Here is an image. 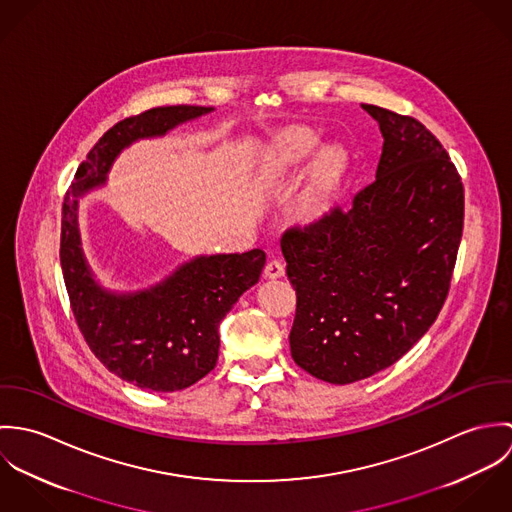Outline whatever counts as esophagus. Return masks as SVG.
Wrapping results in <instances>:
<instances>
[{
    "label": "esophagus",
    "instance_id": "34e87169",
    "mask_svg": "<svg viewBox=\"0 0 512 512\" xmlns=\"http://www.w3.org/2000/svg\"><path fill=\"white\" fill-rule=\"evenodd\" d=\"M284 274H286V270H284V266H282L280 260H270V262L266 264V268H264V276L270 278V280L282 278Z\"/></svg>",
    "mask_w": 512,
    "mask_h": 512
}]
</instances>
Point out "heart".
<instances>
[{"label": "heart", "mask_w": 512, "mask_h": 512, "mask_svg": "<svg viewBox=\"0 0 512 512\" xmlns=\"http://www.w3.org/2000/svg\"><path fill=\"white\" fill-rule=\"evenodd\" d=\"M321 147L323 140L315 132L290 128L266 142L254 161V179L260 185L288 183L313 163L295 203L297 217L309 222L329 211L345 177V153L339 147Z\"/></svg>", "instance_id": "1"}]
</instances>
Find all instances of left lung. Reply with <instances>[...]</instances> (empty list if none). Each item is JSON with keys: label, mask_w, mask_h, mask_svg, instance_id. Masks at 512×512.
Returning <instances> with one entry per match:
<instances>
[{"label": "left lung", "mask_w": 512, "mask_h": 512, "mask_svg": "<svg viewBox=\"0 0 512 512\" xmlns=\"http://www.w3.org/2000/svg\"><path fill=\"white\" fill-rule=\"evenodd\" d=\"M384 138L376 179L347 209L282 236L297 295L293 361L331 384L394 365L432 327L463 232V185L438 138L363 104Z\"/></svg>", "instance_id": "1"}]
</instances>
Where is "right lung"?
I'll use <instances>...</instances> for the list:
<instances>
[{
  "label": "right lung",
  "mask_w": 512,
  "mask_h": 512,
  "mask_svg": "<svg viewBox=\"0 0 512 512\" xmlns=\"http://www.w3.org/2000/svg\"><path fill=\"white\" fill-rule=\"evenodd\" d=\"M205 106H163L110 128L80 163L63 203L61 266L76 323L98 361L122 380L153 392L183 390L219 359V327L238 297L258 284L266 254H201L161 282L138 290L106 288L82 250L78 203L108 183L118 155L163 138L177 126L211 114Z\"/></svg>",
  "instance_id": "obj_1"
}]
</instances>
